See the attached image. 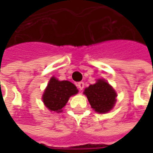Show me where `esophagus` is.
<instances>
[{
    "label": "esophagus",
    "mask_w": 153,
    "mask_h": 153,
    "mask_svg": "<svg viewBox=\"0 0 153 153\" xmlns=\"http://www.w3.org/2000/svg\"><path fill=\"white\" fill-rule=\"evenodd\" d=\"M78 88H79L80 90H83V88H84V83H83V82H79V83H78Z\"/></svg>",
    "instance_id": "34e87169"
}]
</instances>
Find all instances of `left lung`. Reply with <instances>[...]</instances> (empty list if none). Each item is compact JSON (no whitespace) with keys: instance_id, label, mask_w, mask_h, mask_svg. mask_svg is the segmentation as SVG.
Wrapping results in <instances>:
<instances>
[{"instance_id":"1","label":"left lung","mask_w":153,"mask_h":153,"mask_svg":"<svg viewBox=\"0 0 153 153\" xmlns=\"http://www.w3.org/2000/svg\"><path fill=\"white\" fill-rule=\"evenodd\" d=\"M83 93L88 97L90 105L96 112H109L115 106L116 93L109 83L104 79H98L84 89Z\"/></svg>"}]
</instances>
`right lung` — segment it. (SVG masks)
<instances>
[{"label":"right lung","mask_w":153,"mask_h":153,"mask_svg":"<svg viewBox=\"0 0 153 153\" xmlns=\"http://www.w3.org/2000/svg\"><path fill=\"white\" fill-rule=\"evenodd\" d=\"M78 92L76 86L70 81H59L55 77H51L44 91L42 102L48 110L54 112H61L69 98Z\"/></svg>","instance_id":"obj_1"}]
</instances>
